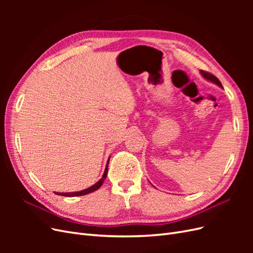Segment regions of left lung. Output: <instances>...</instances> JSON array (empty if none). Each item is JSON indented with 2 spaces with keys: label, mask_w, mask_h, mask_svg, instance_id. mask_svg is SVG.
Listing matches in <instances>:
<instances>
[{
  "label": "left lung",
  "mask_w": 253,
  "mask_h": 253,
  "mask_svg": "<svg viewBox=\"0 0 253 253\" xmlns=\"http://www.w3.org/2000/svg\"><path fill=\"white\" fill-rule=\"evenodd\" d=\"M201 75L203 76V77H204L205 79H207V80H209V81H211V82H213V83L217 84V85L220 86V87H223V85H221L220 81H219L214 75H212V74H210V73H208V72H205V71H201Z\"/></svg>",
  "instance_id": "8db88e82"
}]
</instances>
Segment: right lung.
I'll return each mask as SVG.
<instances>
[{
  "label": "right lung",
  "mask_w": 253,
  "mask_h": 253,
  "mask_svg": "<svg viewBox=\"0 0 253 253\" xmlns=\"http://www.w3.org/2000/svg\"><path fill=\"white\" fill-rule=\"evenodd\" d=\"M109 160H110V158H109ZM108 168H109V162H108V164H106V167H105V170H104V173H103V175H102V177L100 178V180L99 181H97L94 186H91V187H89V188H87V189H85V190H82V191H78V192H70V193H61V192H56V194L57 195H62V196H81V195H86V194H88V193H91V192H94V191H96V190H98L99 188H100L101 186H102V183H103V181H104V179L106 178V175H108Z\"/></svg>",
  "instance_id": "add662e5"
}]
</instances>
